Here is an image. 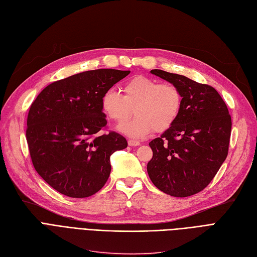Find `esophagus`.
Masks as SVG:
<instances>
[{
    "mask_svg": "<svg viewBox=\"0 0 257 257\" xmlns=\"http://www.w3.org/2000/svg\"><path fill=\"white\" fill-rule=\"evenodd\" d=\"M128 144H129V146L135 147V146H139L141 143H140L139 141H136V140H129L128 141Z\"/></svg>",
    "mask_w": 257,
    "mask_h": 257,
    "instance_id": "esophagus-1",
    "label": "esophagus"
}]
</instances>
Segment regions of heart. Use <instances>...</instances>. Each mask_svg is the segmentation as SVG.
I'll list each match as a JSON object with an SVG mask.
<instances>
[{
  "instance_id": "1",
  "label": "heart",
  "mask_w": 257,
  "mask_h": 257,
  "mask_svg": "<svg viewBox=\"0 0 257 257\" xmlns=\"http://www.w3.org/2000/svg\"><path fill=\"white\" fill-rule=\"evenodd\" d=\"M123 95L110 89L102 95L101 106L108 117L130 137L143 138L155 130L163 132L172 127L182 109V92L172 82H160L146 76H136L122 87Z\"/></svg>"
}]
</instances>
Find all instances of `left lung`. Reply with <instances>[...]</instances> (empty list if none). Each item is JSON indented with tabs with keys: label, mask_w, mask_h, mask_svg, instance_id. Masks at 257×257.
Wrapping results in <instances>:
<instances>
[{
	"label": "left lung",
	"mask_w": 257,
	"mask_h": 257,
	"mask_svg": "<svg viewBox=\"0 0 257 257\" xmlns=\"http://www.w3.org/2000/svg\"><path fill=\"white\" fill-rule=\"evenodd\" d=\"M176 84L183 96L174 125L149 143L153 159L147 164L156 187L174 197H188L204 189L226 159L232 119L213 87L183 75L151 70Z\"/></svg>",
	"instance_id": "left-lung-1"
}]
</instances>
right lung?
<instances>
[{
  "instance_id": "obj_1",
  "label": "right lung",
  "mask_w": 257,
  "mask_h": 257,
  "mask_svg": "<svg viewBox=\"0 0 257 257\" xmlns=\"http://www.w3.org/2000/svg\"><path fill=\"white\" fill-rule=\"evenodd\" d=\"M130 71L99 69L75 74L44 88L27 115L26 141L36 172L72 198L96 194L110 176V157L126 148L107 128L102 95Z\"/></svg>"
}]
</instances>
